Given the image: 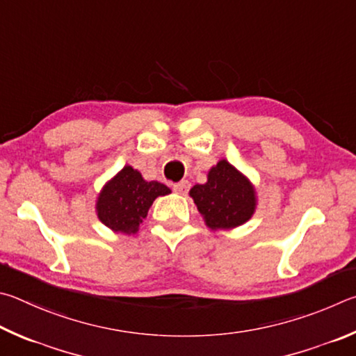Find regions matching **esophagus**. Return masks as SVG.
<instances>
[{"mask_svg":"<svg viewBox=\"0 0 356 356\" xmlns=\"http://www.w3.org/2000/svg\"><path fill=\"white\" fill-rule=\"evenodd\" d=\"M189 188H191V184H189L188 179H183V181L173 184V191L177 192V194H179V195H186V194H188Z\"/></svg>","mask_w":356,"mask_h":356,"instance_id":"esophagus-1","label":"esophagus"}]
</instances>
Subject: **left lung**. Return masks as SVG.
Instances as JSON below:
<instances>
[{"label":"left lung","instance_id":"left-lung-1","mask_svg":"<svg viewBox=\"0 0 356 356\" xmlns=\"http://www.w3.org/2000/svg\"><path fill=\"white\" fill-rule=\"evenodd\" d=\"M189 195L213 232L244 225L252 219L258 204L257 191L250 179L227 159H220L211 167L208 181L195 184Z\"/></svg>","mask_w":356,"mask_h":356}]
</instances>
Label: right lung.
I'll return each mask as SVG.
<instances>
[{
	"mask_svg": "<svg viewBox=\"0 0 356 356\" xmlns=\"http://www.w3.org/2000/svg\"><path fill=\"white\" fill-rule=\"evenodd\" d=\"M170 192L165 184L145 181L140 172L124 165L99 191L97 216L114 233L136 234L156 198Z\"/></svg>",
	"mask_w": 356,
	"mask_h": 356,
	"instance_id": "1",
	"label": "right lung"
}]
</instances>
